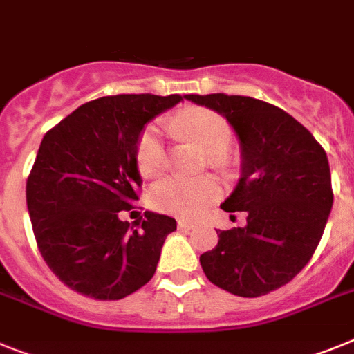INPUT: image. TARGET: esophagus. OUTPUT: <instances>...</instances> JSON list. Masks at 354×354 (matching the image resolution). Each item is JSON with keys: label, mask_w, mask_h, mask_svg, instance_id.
Here are the masks:
<instances>
[{"label": "esophagus", "mask_w": 354, "mask_h": 354, "mask_svg": "<svg viewBox=\"0 0 354 354\" xmlns=\"http://www.w3.org/2000/svg\"><path fill=\"white\" fill-rule=\"evenodd\" d=\"M196 227V223L189 221V219H178V228L180 230H192Z\"/></svg>", "instance_id": "esophagus-1"}]
</instances>
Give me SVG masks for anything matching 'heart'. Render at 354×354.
Returning <instances> with one entry per match:
<instances>
[{"instance_id": "1", "label": "heart", "mask_w": 354, "mask_h": 354, "mask_svg": "<svg viewBox=\"0 0 354 354\" xmlns=\"http://www.w3.org/2000/svg\"><path fill=\"white\" fill-rule=\"evenodd\" d=\"M178 127L200 145L210 156H221L232 144V127L219 113L207 108H192L178 117ZM136 163L145 178L160 176L167 167V147L160 124L145 127L136 145ZM221 194V187L214 178L172 176L156 183L151 201L160 212L192 218L209 207Z\"/></svg>"}]
</instances>
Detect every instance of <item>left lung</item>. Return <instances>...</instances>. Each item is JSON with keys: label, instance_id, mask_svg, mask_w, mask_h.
<instances>
[{"label": "left lung", "instance_id": "left-lung-1", "mask_svg": "<svg viewBox=\"0 0 354 354\" xmlns=\"http://www.w3.org/2000/svg\"><path fill=\"white\" fill-rule=\"evenodd\" d=\"M219 113L241 147V178L221 203L245 212V227L218 230L216 248L200 255L210 283L239 297L284 286L310 263L333 207L326 151L277 106L241 95H185Z\"/></svg>", "mask_w": 354, "mask_h": 354}]
</instances>
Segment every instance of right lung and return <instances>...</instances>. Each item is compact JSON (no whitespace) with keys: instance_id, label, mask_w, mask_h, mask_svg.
Here are the masks:
<instances>
[{"instance_id":"obj_1","label":"right lung","mask_w":354,"mask_h":354,"mask_svg":"<svg viewBox=\"0 0 354 354\" xmlns=\"http://www.w3.org/2000/svg\"><path fill=\"white\" fill-rule=\"evenodd\" d=\"M182 100L149 93L102 97L44 135L26 182V207L43 259L77 293L118 301L156 272L176 219L147 210L140 227L122 221L120 210L138 200L136 145L145 124Z\"/></svg>"}]
</instances>
